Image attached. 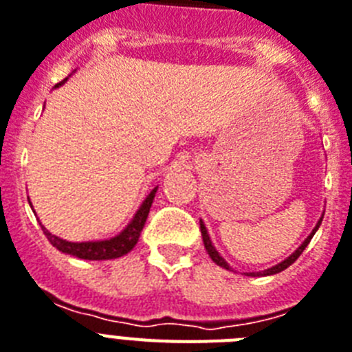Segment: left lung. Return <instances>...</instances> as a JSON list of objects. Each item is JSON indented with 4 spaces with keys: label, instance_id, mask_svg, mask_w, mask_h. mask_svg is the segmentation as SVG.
Wrapping results in <instances>:
<instances>
[{
    "label": "left lung",
    "instance_id": "left-lung-1",
    "mask_svg": "<svg viewBox=\"0 0 352 352\" xmlns=\"http://www.w3.org/2000/svg\"><path fill=\"white\" fill-rule=\"evenodd\" d=\"M320 223H322V217H320V221H318V225L315 226V230H313L311 234H309V237H307V239L304 241V243H302V245L298 246L297 250H295V254H292V255H289V257H287L286 261H283V263H278L277 266H274V268H270V270H264V272H261V274H255V272H252V274H246V275H250V277H257V275H275V274H278V272H283V270H286L287 266H292V264L295 263V261H297L298 257H300V254H302V252H304V250H306V246L309 245V241L313 239V235H315V232L318 230V226H320ZM199 228H201V235H203V245H205V248H207L208 255H210V259L214 261V263H216L217 266H221V268H225V270H230V266H228V264H226V261L223 259L221 255L217 254V250L214 248V246H212V241H210V237H208V234H207V228H205V225H203V221L199 223Z\"/></svg>",
    "mask_w": 352,
    "mask_h": 352
}]
</instances>
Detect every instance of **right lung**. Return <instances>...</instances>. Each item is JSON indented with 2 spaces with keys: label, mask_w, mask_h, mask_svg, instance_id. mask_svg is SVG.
Masks as SVG:
<instances>
[{
  "label": "right lung",
  "mask_w": 352,
  "mask_h": 352,
  "mask_svg": "<svg viewBox=\"0 0 352 352\" xmlns=\"http://www.w3.org/2000/svg\"><path fill=\"white\" fill-rule=\"evenodd\" d=\"M68 80V78H65ZM65 80H60L59 84H55V88L65 84ZM158 188V187H156ZM156 188L151 190V194L145 197V201L142 203V207L138 208V212L133 217V221L127 225V228L122 234H118L117 237L107 241H91V243H68V241L60 239L57 235L50 234L43 226V232H45L46 239L50 241L55 248L63 252V254L75 255L78 259H88V261H106V259H117L126 255L127 252L135 248L136 241L140 237V232L144 228L145 221H147V216H149V208L153 205V199H155Z\"/></svg>",
  "instance_id": "obj_1"
}]
</instances>
